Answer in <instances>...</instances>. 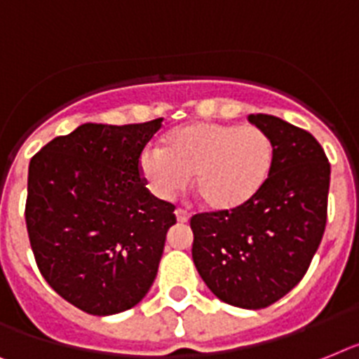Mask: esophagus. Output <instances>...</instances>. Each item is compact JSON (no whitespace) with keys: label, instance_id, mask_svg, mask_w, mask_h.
<instances>
[{"label":"esophagus","instance_id":"1","mask_svg":"<svg viewBox=\"0 0 359 359\" xmlns=\"http://www.w3.org/2000/svg\"><path fill=\"white\" fill-rule=\"evenodd\" d=\"M175 217H177V221L179 222L189 221V213L186 212V210H182V208H177V210H175Z\"/></svg>","mask_w":359,"mask_h":359}]
</instances>
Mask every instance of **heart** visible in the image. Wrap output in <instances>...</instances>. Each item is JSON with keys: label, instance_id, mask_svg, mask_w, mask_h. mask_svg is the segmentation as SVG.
I'll return each mask as SVG.
<instances>
[{"label": "heart", "instance_id": "b5f03b06", "mask_svg": "<svg viewBox=\"0 0 359 359\" xmlns=\"http://www.w3.org/2000/svg\"><path fill=\"white\" fill-rule=\"evenodd\" d=\"M140 173L153 194L170 201L189 184L213 212L254 201L273 165V146L255 126L194 122L168 133L161 149L140 155Z\"/></svg>", "mask_w": 359, "mask_h": 359}]
</instances>
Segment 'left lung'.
<instances>
[{"mask_svg":"<svg viewBox=\"0 0 359 359\" xmlns=\"http://www.w3.org/2000/svg\"><path fill=\"white\" fill-rule=\"evenodd\" d=\"M273 146V165L254 201L233 212L191 217V257L206 287L228 305H272L303 279L327 224L330 164L309 131L272 114H250Z\"/></svg>","mask_w":359,"mask_h":359,"instance_id":"8db88e82","label":"left lung"}]
</instances>
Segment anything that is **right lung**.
<instances>
[{"mask_svg":"<svg viewBox=\"0 0 359 359\" xmlns=\"http://www.w3.org/2000/svg\"><path fill=\"white\" fill-rule=\"evenodd\" d=\"M162 118L82 123L29 164L25 221L36 264L53 290L93 316L142 301L156 277L175 206L153 197L140 155Z\"/></svg>","mask_w":359,"mask_h":359,"instance_id":"add662e5","label":"right lung"}]
</instances>
